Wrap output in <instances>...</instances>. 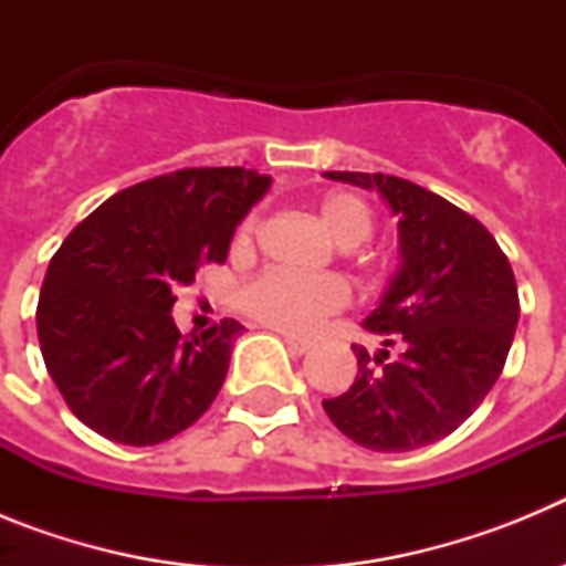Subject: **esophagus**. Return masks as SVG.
Masks as SVG:
<instances>
[{"label": "esophagus", "instance_id": "1", "mask_svg": "<svg viewBox=\"0 0 566 566\" xmlns=\"http://www.w3.org/2000/svg\"><path fill=\"white\" fill-rule=\"evenodd\" d=\"M286 348L292 354H308L312 352V343H308V339H300V337H289L286 334Z\"/></svg>", "mask_w": 566, "mask_h": 566}]
</instances>
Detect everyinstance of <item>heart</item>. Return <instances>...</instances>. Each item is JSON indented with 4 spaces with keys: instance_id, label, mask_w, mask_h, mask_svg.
<instances>
[{
    "instance_id": "1",
    "label": "heart",
    "mask_w": 566,
    "mask_h": 566,
    "mask_svg": "<svg viewBox=\"0 0 566 566\" xmlns=\"http://www.w3.org/2000/svg\"><path fill=\"white\" fill-rule=\"evenodd\" d=\"M319 223L343 249L359 247L374 232L371 207L352 192H334L319 203ZM254 223L240 229L238 247H249ZM348 292L337 277H303L286 269H269L240 289V308L249 317L289 334H308L339 312Z\"/></svg>"
}]
</instances>
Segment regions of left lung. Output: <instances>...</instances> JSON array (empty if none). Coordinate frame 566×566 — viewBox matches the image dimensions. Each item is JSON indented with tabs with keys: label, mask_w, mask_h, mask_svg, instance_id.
<instances>
[{
	"label": "left lung",
	"mask_w": 566,
	"mask_h": 566,
	"mask_svg": "<svg viewBox=\"0 0 566 566\" xmlns=\"http://www.w3.org/2000/svg\"><path fill=\"white\" fill-rule=\"evenodd\" d=\"M326 178L382 195L399 266L363 319L382 348H354L352 388L323 408L368 451H417L457 431L496 385L518 323L516 277L493 234L431 189L382 172Z\"/></svg>",
	"instance_id": "8db88e82"
}]
</instances>
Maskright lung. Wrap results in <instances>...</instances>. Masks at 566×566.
I'll use <instances>...</instances> for the list:
<instances>
[{"mask_svg":"<svg viewBox=\"0 0 566 566\" xmlns=\"http://www.w3.org/2000/svg\"><path fill=\"white\" fill-rule=\"evenodd\" d=\"M269 187L258 169H178L113 195L67 234L44 274L36 332L48 374L87 428L144 448L214 402L243 326L221 319L184 337L175 292L227 260Z\"/></svg>","mask_w":566,"mask_h":566,"instance_id":"add662e5","label":"right lung"}]
</instances>
